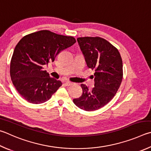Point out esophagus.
Here are the masks:
<instances>
[{"mask_svg": "<svg viewBox=\"0 0 151 151\" xmlns=\"http://www.w3.org/2000/svg\"><path fill=\"white\" fill-rule=\"evenodd\" d=\"M71 84H72V83L71 82H70V81H65V85L66 86H71Z\"/></svg>", "mask_w": 151, "mask_h": 151, "instance_id": "34e87169", "label": "esophagus"}]
</instances>
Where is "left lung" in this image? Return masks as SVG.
<instances>
[{
	"label": "left lung",
	"instance_id": "obj_1",
	"mask_svg": "<svg viewBox=\"0 0 151 151\" xmlns=\"http://www.w3.org/2000/svg\"><path fill=\"white\" fill-rule=\"evenodd\" d=\"M77 40L87 65L95 70V87L89 90L81 84L82 95L73 101L81 109L92 111L104 107L115 96L123 80V62L118 50L106 40L81 37Z\"/></svg>",
	"mask_w": 151,
	"mask_h": 151
}]
</instances>
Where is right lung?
Here are the masks:
<instances>
[{
	"label": "right lung",
	"mask_w": 151,
	"mask_h": 151,
	"mask_svg": "<svg viewBox=\"0 0 151 151\" xmlns=\"http://www.w3.org/2000/svg\"><path fill=\"white\" fill-rule=\"evenodd\" d=\"M76 42L72 36L49 30L28 34L20 40L13 52L10 73L13 85L24 99L34 104L50 99L62 83L50 77L44 65L54 62L60 52Z\"/></svg>",
	"instance_id": "1"
}]
</instances>
